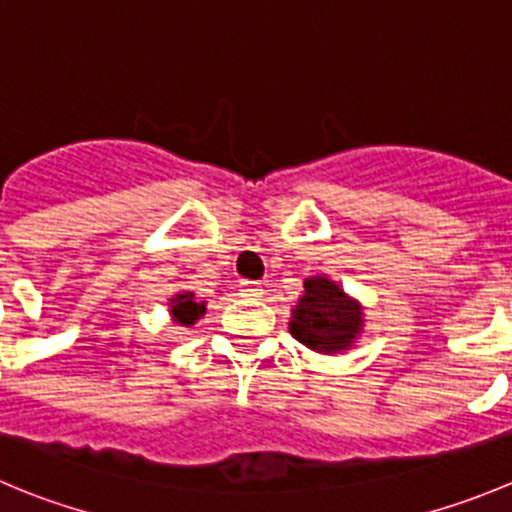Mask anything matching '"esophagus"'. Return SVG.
<instances>
[{
    "label": "esophagus",
    "mask_w": 512,
    "mask_h": 512,
    "mask_svg": "<svg viewBox=\"0 0 512 512\" xmlns=\"http://www.w3.org/2000/svg\"><path fill=\"white\" fill-rule=\"evenodd\" d=\"M240 295H242V297H252V300H255V297H262L260 282L245 280V282H242V285H240Z\"/></svg>",
    "instance_id": "obj_1"
}]
</instances>
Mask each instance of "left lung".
<instances>
[{"label": "left lung", "instance_id": "obj_1", "mask_svg": "<svg viewBox=\"0 0 512 512\" xmlns=\"http://www.w3.org/2000/svg\"><path fill=\"white\" fill-rule=\"evenodd\" d=\"M360 302L347 297L337 282L325 275L307 277L305 295L292 310L290 332L310 350L332 355L350 350L362 330Z\"/></svg>", "mask_w": 512, "mask_h": 512}]
</instances>
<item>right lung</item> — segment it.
Here are the masks:
<instances>
[{
  "mask_svg": "<svg viewBox=\"0 0 512 512\" xmlns=\"http://www.w3.org/2000/svg\"><path fill=\"white\" fill-rule=\"evenodd\" d=\"M170 312L175 317V322L190 327L195 325V320H200L205 315V302L195 300V292H180L170 300Z\"/></svg>",
  "mask_w": 512,
  "mask_h": 512,
  "instance_id": "right-lung-1",
  "label": "right lung"
}]
</instances>
